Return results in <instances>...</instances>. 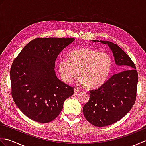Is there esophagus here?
Segmentation results:
<instances>
[{"label":"esophagus","instance_id":"obj_1","mask_svg":"<svg viewBox=\"0 0 146 146\" xmlns=\"http://www.w3.org/2000/svg\"><path fill=\"white\" fill-rule=\"evenodd\" d=\"M80 92V88H77V87L74 88V92H75V94H76V93H78Z\"/></svg>","mask_w":146,"mask_h":146}]
</instances>
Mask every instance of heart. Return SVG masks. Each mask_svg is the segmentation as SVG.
I'll return each instance as SVG.
<instances>
[{"label": "heart", "instance_id": "heart-1", "mask_svg": "<svg viewBox=\"0 0 146 146\" xmlns=\"http://www.w3.org/2000/svg\"><path fill=\"white\" fill-rule=\"evenodd\" d=\"M113 61L107 52L91 48H80L71 51L69 60L61 58L58 70L63 81L71 83L79 75L77 84L95 88L107 81L111 73Z\"/></svg>", "mask_w": 146, "mask_h": 146}]
</instances>
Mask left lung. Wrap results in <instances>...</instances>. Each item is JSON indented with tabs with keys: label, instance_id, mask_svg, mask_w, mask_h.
<instances>
[{
	"label": "left lung",
	"instance_id": "left-lung-1",
	"mask_svg": "<svg viewBox=\"0 0 146 146\" xmlns=\"http://www.w3.org/2000/svg\"><path fill=\"white\" fill-rule=\"evenodd\" d=\"M93 41L108 45L116 65L126 69L115 74L97 89L90 90L83 114L91 124L102 127L118 122L131 110L136 99L138 74L131 58L119 46L110 41Z\"/></svg>",
	"mask_w": 146,
	"mask_h": 146
}]
</instances>
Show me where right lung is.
I'll list each match as a JSON object with an SVG mask.
<instances>
[{
  "instance_id": "1",
  "label": "right lung",
  "mask_w": 146,
  "mask_h": 146,
  "mask_svg": "<svg viewBox=\"0 0 146 146\" xmlns=\"http://www.w3.org/2000/svg\"><path fill=\"white\" fill-rule=\"evenodd\" d=\"M74 38H37L29 42L14 60L11 68L12 97L26 117L48 123L63 109L73 87L56 75L55 61Z\"/></svg>"
}]
</instances>
